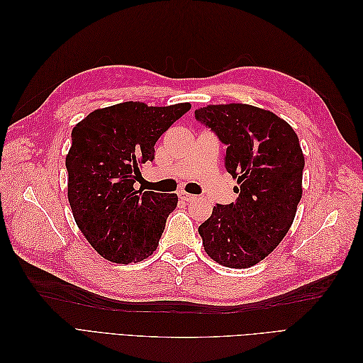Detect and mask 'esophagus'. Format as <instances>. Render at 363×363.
Returning a JSON list of instances; mask_svg holds the SVG:
<instances>
[{"mask_svg":"<svg viewBox=\"0 0 363 363\" xmlns=\"http://www.w3.org/2000/svg\"><path fill=\"white\" fill-rule=\"evenodd\" d=\"M179 199L183 200V201H194L195 200V195L188 194V192H184V191H180L179 192Z\"/></svg>","mask_w":363,"mask_h":363,"instance_id":"obj_1","label":"esophagus"}]
</instances>
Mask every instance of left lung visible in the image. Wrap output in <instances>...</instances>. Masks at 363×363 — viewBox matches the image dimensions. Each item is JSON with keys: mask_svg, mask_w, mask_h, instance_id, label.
<instances>
[{"mask_svg": "<svg viewBox=\"0 0 363 363\" xmlns=\"http://www.w3.org/2000/svg\"><path fill=\"white\" fill-rule=\"evenodd\" d=\"M227 147L224 167L238 180V199L216 204L199 227L204 250L219 265L250 268L286 236L301 200L304 156L294 128L269 111L248 104L195 111Z\"/></svg>", "mask_w": 363, "mask_h": 363, "instance_id": "1", "label": "left lung"}]
</instances>
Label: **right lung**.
I'll return each instance as SVG.
<instances>
[{
  "label": "right lung",
  "mask_w": 363,
  "mask_h": 363,
  "mask_svg": "<svg viewBox=\"0 0 363 363\" xmlns=\"http://www.w3.org/2000/svg\"><path fill=\"white\" fill-rule=\"evenodd\" d=\"M189 108L127 101L98 108L72 128L68 200L80 232L104 259L127 265L156 251L177 194L133 184L139 164L155 159L159 138Z\"/></svg>",
  "instance_id": "right-lung-1"
}]
</instances>
